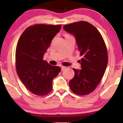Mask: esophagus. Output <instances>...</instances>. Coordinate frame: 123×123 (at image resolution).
I'll return each mask as SVG.
<instances>
[{
  "instance_id": "1",
  "label": "esophagus",
  "mask_w": 123,
  "mask_h": 123,
  "mask_svg": "<svg viewBox=\"0 0 123 123\" xmlns=\"http://www.w3.org/2000/svg\"><path fill=\"white\" fill-rule=\"evenodd\" d=\"M65 69H66L65 66H61V70H62V71L64 70Z\"/></svg>"
}]
</instances>
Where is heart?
<instances>
[{
  "label": "heart",
  "instance_id": "b5f03b06",
  "mask_svg": "<svg viewBox=\"0 0 123 123\" xmlns=\"http://www.w3.org/2000/svg\"><path fill=\"white\" fill-rule=\"evenodd\" d=\"M67 36H69V35H66L65 37H67Z\"/></svg>",
  "mask_w": 123,
  "mask_h": 123
}]
</instances>
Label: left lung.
<instances>
[{
  "label": "left lung",
  "instance_id": "left-lung-1",
  "mask_svg": "<svg viewBox=\"0 0 123 123\" xmlns=\"http://www.w3.org/2000/svg\"><path fill=\"white\" fill-rule=\"evenodd\" d=\"M66 32L74 35L81 59V69H76L69 81L72 91L79 95H87L95 90L105 73L108 62V51L98 29L86 21L63 26Z\"/></svg>",
  "mask_w": 123,
  "mask_h": 123
}]
</instances>
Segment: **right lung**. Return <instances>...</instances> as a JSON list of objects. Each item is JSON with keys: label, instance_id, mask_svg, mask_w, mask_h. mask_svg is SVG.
Segmentation results:
<instances>
[{"label": "right lung", "instance_id": "1", "mask_svg": "<svg viewBox=\"0 0 123 123\" xmlns=\"http://www.w3.org/2000/svg\"><path fill=\"white\" fill-rule=\"evenodd\" d=\"M61 25L37 24L24 31L18 40L15 51L18 77L31 92L47 95L53 88V80L61 71L43 58L51 40L60 32Z\"/></svg>", "mask_w": 123, "mask_h": 123}]
</instances>
